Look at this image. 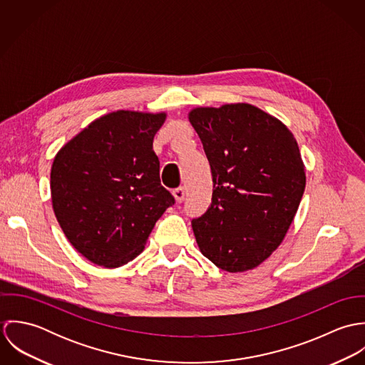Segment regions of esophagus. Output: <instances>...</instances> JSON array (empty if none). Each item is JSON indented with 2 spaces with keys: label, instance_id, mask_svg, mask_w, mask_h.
I'll return each instance as SVG.
<instances>
[{
  "label": "esophagus",
  "instance_id": "34e87169",
  "mask_svg": "<svg viewBox=\"0 0 365 365\" xmlns=\"http://www.w3.org/2000/svg\"><path fill=\"white\" fill-rule=\"evenodd\" d=\"M173 195H174L175 201H177L178 204H181V202L185 200V190H184V187L175 188V190L173 191Z\"/></svg>",
  "mask_w": 365,
  "mask_h": 365
}]
</instances>
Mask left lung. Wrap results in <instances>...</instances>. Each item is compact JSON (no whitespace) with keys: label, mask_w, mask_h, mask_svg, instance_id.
I'll list each match as a JSON object with an SVG mask.
<instances>
[{"label":"left lung","mask_w":365,"mask_h":365,"mask_svg":"<svg viewBox=\"0 0 365 365\" xmlns=\"http://www.w3.org/2000/svg\"><path fill=\"white\" fill-rule=\"evenodd\" d=\"M190 122L208 158L212 201L192 219L201 253L239 272L279 246L305 191V168L294 135L250 104L195 108Z\"/></svg>","instance_id":"left-lung-1"}]
</instances>
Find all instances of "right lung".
Segmentation results:
<instances>
[{
    "label": "right lung",
    "mask_w": 365,
    "mask_h": 365,
    "mask_svg": "<svg viewBox=\"0 0 365 365\" xmlns=\"http://www.w3.org/2000/svg\"><path fill=\"white\" fill-rule=\"evenodd\" d=\"M165 113L116 110L91 122L54 157V215L87 260L115 268L139 256L175 200L160 182L153 138Z\"/></svg>",
    "instance_id": "add662e5"
}]
</instances>
